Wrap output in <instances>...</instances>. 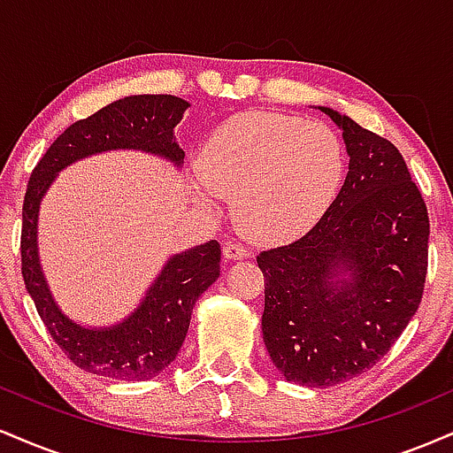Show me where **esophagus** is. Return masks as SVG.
I'll list each match as a JSON object with an SVG mask.
<instances>
[{
    "instance_id": "obj_1",
    "label": "esophagus",
    "mask_w": 453,
    "mask_h": 453,
    "mask_svg": "<svg viewBox=\"0 0 453 453\" xmlns=\"http://www.w3.org/2000/svg\"><path fill=\"white\" fill-rule=\"evenodd\" d=\"M223 256H226V259H244V257H249V251H247V247H242L241 242L227 241L226 244H223Z\"/></svg>"
}]
</instances>
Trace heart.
<instances>
[{
  "label": "heart",
  "instance_id": "heart-1",
  "mask_svg": "<svg viewBox=\"0 0 453 453\" xmlns=\"http://www.w3.org/2000/svg\"><path fill=\"white\" fill-rule=\"evenodd\" d=\"M202 183L234 197V215L259 241L294 238L324 215L345 168L339 136L324 123L274 112H244L209 138ZM202 202L209 194L202 191Z\"/></svg>",
  "mask_w": 453,
  "mask_h": 453
}]
</instances>
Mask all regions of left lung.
Masks as SVG:
<instances>
[{
    "mask_svg": "<svg viewBox=\"0 0 453 453\" xmlns=\"http://www.w3.org/2000/svg\"><path fill=\"white\" fill-rule=\"evenodd\" d=\"M349 173L313 230L257 256L262 332L288 381L327 388L371 371L422 303L430 221L398 149L345 114Z\"/></svg>",
    "mask_w": 453,
    "mask_h": 453,
    "instance_id": "8db88e82",
    "label": "left lung"
}]
</instances>
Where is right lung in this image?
Listing matches in <instances>:
<instances>
[{
    "label": "right lung",
    "mask_w": 453,
    "mask_h": 453,
    "mask_svg": "<svg viewBox=\"0 0 453 453\" xmlns=\"http://www.w3.org/2000/svg\"><path fill=\"white\" fill-rule=\"evenodd\" d=\"M187 108L189 102L176 96H129L108 104L91 117L72 123L31 173L20 232L25 288L61 351L78 368L93 375L144 381L174 362L189 330L197 298L221 273V244L209 241L176 253L161 268L138 309L121 324L85 327L59 309L44 279L38 256L40 202L61 170L106 150H142L180 168L185 150L176 142L174 127Z\"/></svg>",
    "instance_id": "1"
}]
</instances>
